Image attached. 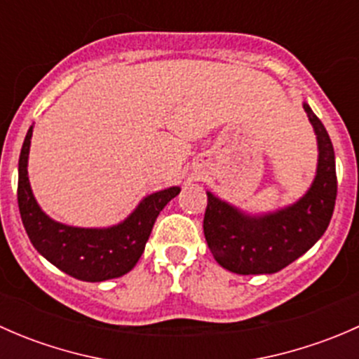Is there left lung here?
Instances as JSON below:
<instances>
[{"label":"left lung","mask_w":359,"mask_h":359,"mask_svg":"<svg viewBox=\"0 0 359 359\" xmlns=\"http://www.w3.org/2000/svg\"><path fill=\"white\" fill-rule=\"evenodd\" d=\"M318 135V172L306 196L295 205L262 217H250L206 194V243L217 262L236 274H273L307 252L327 231L337 198L335 154L327 128L304 104Z\"/></svg>","instance_id":"obj_1"}]
</instances>
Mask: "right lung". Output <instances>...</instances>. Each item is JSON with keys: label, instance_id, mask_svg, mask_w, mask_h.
<instances>
[{"label": "right lung", "instance_id": "right-lung-1", "mask_svg": "<svg viewBox=\"0 0 359 359\" xmlns=\"http://www.w3.org/2000/svg\"><path fill=\"white\" fill-rule=\"evenodd\" d=\"M32 126L27 130L19 158L20 217L32 247L60 271L81 281H106L133 269L146 248L156 217L180 193L179 187L144 198L135 212L109 229H79L55 222L41 212L32 196L27 177V156Z\"/></svg>", "mask_w": 359, "mask_h": 359}]
</instances>
